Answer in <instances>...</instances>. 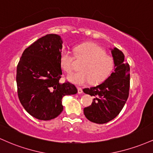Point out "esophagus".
<instances>
[{"instance_id": "34e87169", "label": "esophagus", "mask_w": 153, "mask_h": 153, "mask_svg": "<svg viewBox=\"0 0 153 153\" xmlns=\"http://www.w3.org/2000/svg\"><path fill=\"white\" fill-rule=\"evenodd\" d=\"M78 93L79 94H81L82 93V89L80 87H78Z\"/></svg>"}]
</instances>
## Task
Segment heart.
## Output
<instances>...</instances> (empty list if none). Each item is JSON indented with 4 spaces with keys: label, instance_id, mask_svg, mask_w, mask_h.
<instances>
[{
    "label": "heart",
    "instance_id": "obj_1",
    "mask_svg": "<svg viewBox=\"0 0 153 153\" xmlns=\"http://www.w3.org/2000/svg\"><path fill=\"white\" fill-rule=\"evenodd\" d=\"M74 57L83 61L80 67V71L73 73L68 80L76 85H85L90 81L98 84L104 81L114 68L113 57L105 53V51L94 43H85L75 47ZM73 57L70 52L62 51L59 55V65L67 73L73 69Z\"/></svg>",
    "mask_w": 153,
    "mask_h": 153
}]
</instances>
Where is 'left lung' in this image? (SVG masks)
Here are the masks:
<instances>
[{"label": "left lung", "mask_w": 153, "mask_h": 153, "mask_svg": "<svg viewBox=\"0 0 153 153\" xmlns=\"http://www.w3.org/2000/svg\"><path fill=\"white\" fill-rule=\"evenodd\" d=\"M114 60V72L102 83L83 92L94 96L91 106L84 108L85 117L96 124H105L114 119L124 107L129 96L130 68L124 62V54L119 49H111Z\"/></svg>", "instance_id": "obj_1"}]
</instances>
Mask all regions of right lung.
<instances>
[{
	"mask_svg": "<svg viewBox=\"0 0 153 153\" xmlns=\"http://www.w3.org/2000/svg\"><path fill=\"white\" fill-rule=\"evenodd\" d=\"M62 45L59 35H45L24 51L17 65L19 101L29 114L39 120L58 117L63 110V96L78 93L73 84L59 82Z\"/></svg>",
	"mask_w": 153,
	"mask_h": 153,
	"instance_id": "right-lung-1",
	"label": "right lung"
}]
</instances>
